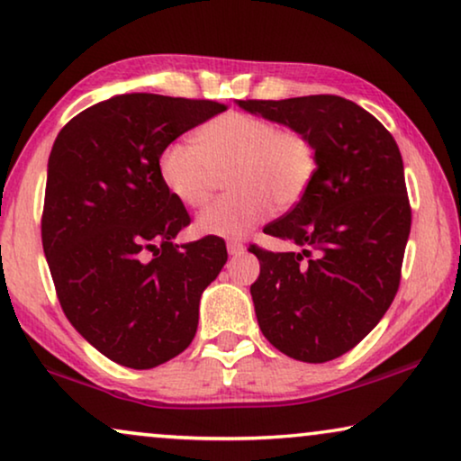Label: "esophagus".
<instances>
[{"label":"esophagus","instance_id":"34e87169","mask_svg":"<svg viewBox=\"0 0 461 461\" xmlns=\"http://www.w3.org/2000/svg\"><path fill=\"white\" fill-rule=\"evenodd\" d=\"M226 249H229L230 256H241L245 251V245L241 241H229L226 243Z\"/></svg>","mask_w":461,"mask_h":461}]
</instances>
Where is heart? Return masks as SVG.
Segmentation results:
<instances>
[{
    "label": "heart",
    "instance_id": "heart-1",
    "mask_svg": "<svg viewBox=\"0 0 461 461\" xmlns=\"http://www.w3.org/2000/svg\"><path fill=\"white\" fill-rule=\"evenodd\" d=\"M226 174L229 194L197 216V230L243 237L273 212L304 197L317 174V150L304 131L279 128L249 113H224L194 131V144L172 142L159 157V176L182 205L201 207L216 176Z\"/></svg>",
    "mask_w": 461,
    "mask_h": 461
}]
</instances>
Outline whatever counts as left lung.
I'll list each match as a JSON object with an SVG mask.
<instances>
[{"label":"left lung","mask_w":461,"mask_h":461,"mask_svg":"<svg viewBox=\"0 0 461 461\" xmlns=\"http://www.w3.org/2000/svg\"><path fill=\"white\" fill-rule=\"evenodd\" d=\"M237 104L304 131L317 150L311 188L264 229L300 251L251 245L260 276L249 292L276 350L304 363L331 361L380 323L399 289L411 230L401 150L371 113L331 94Z\"/></svg>","instance_id":"8db88e82"}]
</instances>
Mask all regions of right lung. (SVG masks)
Masks as SVG:
<instances>
[{"instance_id":"1","label":"right lung","mask_w":461,"mask_h":461,"mask_svg":"<svg viewBox=\"0 0 461 461\" xmlns=\"http://www.w3.org/2000/svg\"><path fill=\"white\" fill-rule=\"evenodd\" d=\"M222 111L122 94L54 140L41 243L56 295L75 330L123 367H157L193 342L201 294L229 258L220 237L174 243L191 216L159 176L163 149Z\"/></svg>"}]
</instances>
